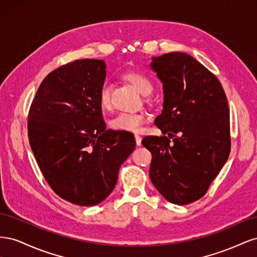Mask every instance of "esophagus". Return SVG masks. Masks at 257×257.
<instances>
[{
	"label": "esophagus",
	"instance_id": "obj_1",
	"mask_svg": "<svg viewBox=\"0 0 257 257\" xmlns=\"http://www.w3.org/2000/svg\"><path fill=\"white\" fill-rule=\"evenodd\" d=\"M135 142L137 146H141L142 145V137L139 135H135Z\"/></svg>",
	"mask_w": 257,
	"mask_h": 257
}]
</instances>
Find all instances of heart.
<instances>
[{
	"label": "heart",
	"mask_w": 257,
	"mask_h": 257,
	"mask_svg": "<svg viewBox=\"0 0 257 257\" xmlns=\"http://www.w3.org/2000/svg\"><path fill=\"white\" fill-rule=\"evenodd\" d=\"M123 78L143 95L150 94L153 90V82L147 75L139 72H127L123 75ZM99 106L104 110L111 107L110 85L107 82L103 83L98 93ZM147 122V115L143 112H120L110 120L109 125L112 130L139 133L143 130L144 124Z\"/></svg>",
	"instance_id": "1"
}]
</instances>
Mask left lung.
I'll use <instances>...</instances> for the list:
<instances>
[{"label":"left lung","mask_w":257,"mask_h":257,"mask_svg":"<svg viewBox=\"0 0 257 257\" xmlns=\"http://www.w3.org/2000/svg\"><path fill=\"white\" fill-rule=\"evenodd\" d=\"M163 82L164 104L154 123L162 136H147L150 179L169 203L203 197L230 152L229 108L216 76L183 52L152 59Z\"/></svg>","instance_id":"obj_1"}]
</instances>
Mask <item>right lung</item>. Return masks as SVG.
<instances>
[{"label":"right lung","mask_w":257,"mask_h":257,"mask_svg":"<svg viewBox=\"0 0 257 257\" xmlns=\"http://www.w3.org/2000/svg\"><path fill=\"white\" fill-rule=\"evenodd\" d=\"M105 78L102 60L61 65L45 77L29 110V142L37 165L53 192L74 205L103 201L135 149L130 132L106 130L98 102Z\"/></svg>","instance_id":"right-lung-1"}]
</instances>
